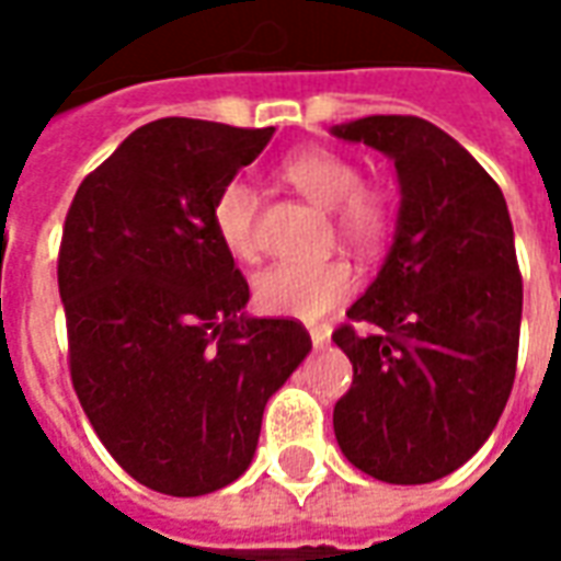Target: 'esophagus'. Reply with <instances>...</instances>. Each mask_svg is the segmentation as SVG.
Listing matches in <instances>:
<instances>
[{"label": "esophagus", "mask_w": 561, "mask_h": 561, "mask_svg": "<svg viewBox=\"0 0 561 561\" xmlns=\"http://www.w3.org/2000/svg\"><path fill=\"white\" fill-rule=\"evenodd\" d=\"M309 336H312V345H316V348H324L330 342V328L328 324H312V328H309Z\"/></svg>", "instance_id": "34e87169"}]
</instances>
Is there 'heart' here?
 <instances>
[{
	"instance_id": "heart-1",
	"label": "heart",
	"mask_w": 561,
	"mask_h": 561,
	"mask_svg": "<svg viewBox=\"0 0 561 561\" xmlns=\"http://www.w3.org/2000/svg\"><path fill=\"white\" fill-rule=\"evenodd\" d=\"M282 176L318 207L330 209L333 228L360 252H373L388 240L393 204L381 185L360 183L352 156L328 147L297 149L282 161ZM255 192L240 180L221 185L213 201V228L221 245L240 261H255ZM357 285V273L345 257H304L273 264L255 279V300L270 316L316 321L342 304Z\"/></svg>"
}]
</instances>
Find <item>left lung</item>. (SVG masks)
Wrapping results in <instances>:
<instances>
[{
    "label": "left lung",
    "mask_w": 561,
    "mask_h": 561,
    "mask_svg": "<svg viewBox=\"0 0 561 561\" xmlns=\"http://www.w3.org/2000/svg\"><path fill=\"white\" fill-rule=\"evenodd\" d=\"M393 161L397 231L333 342L354 366L333 433L354 469L388 483L457 471L490 438L514 388L523 316L502 188L469 149L417 116L330 128Z\"/></svg>",
    "instance_id": "left-lung-1"
}]
</instances>
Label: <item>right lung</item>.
Instances as JSON below:
<instances>
[{"mask_svg": "<svg viewBox=\"0 0 561 561\" xmlns=\"http://www.w3.org/2000/svg\"><path fill=\"white\" fill-rule=\"evenodd\" d=\"M276 128L168 116L80 183L59 245L71 381L123 469L164 495H207L255 457L264 405L312 340L252 318L213 201Z\"/></svg>", "mask_w": 561, "mask_h": 561, "instance_id": "add662e5", "label": "right lung"}]
</instances>
